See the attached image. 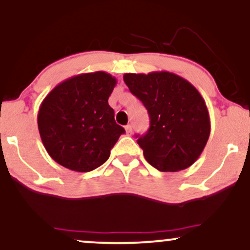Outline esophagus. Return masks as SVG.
Listing matches in <instances>:
<instances>
[{
  "label": "esophagus",
  "mask_w": 250,
  "mask_h": 250,
  "mask_svg": "<svg viewBox=\"0 0 250 250\" xmlns=\"http://www.w3.org/2000/svg\"><path fill=\"white\" fill-rule=\"evenodd\" d=\"M125 131H127V134H128V135H130V134H131V131H133V127H131L130 125H125Z\"/></svg>",
  "instance_id": "1"
}]
</instances>
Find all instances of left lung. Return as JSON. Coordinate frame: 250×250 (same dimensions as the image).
<instances>
[{
	"label": "left lung",
	"instance_id": "8db88e82",
	"mask_svg": "<svg viewBox=\"0 0 250 250\" xmlns=\"http://www.w3.org/2000/svg\"><path fill=\"white\" fill-rule=\"evenodd\" d=\"M129 90L147 108L150 127L139 137L146 160L160 171H179L199 159L210 134L205 100L176 74H125Z\"/></svg>",
	"mask_w": 250,
	"mask_h": 250
}]
</instances>
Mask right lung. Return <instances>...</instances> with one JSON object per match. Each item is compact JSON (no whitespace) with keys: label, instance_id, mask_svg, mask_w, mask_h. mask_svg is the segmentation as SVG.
<instances>
[{"label":"right lung","instance_id":"add662e5","mask_svg":"<svg viewBox=\"0 0 250 250\" xmlns=\"http://www.w3.org/2000/svg\"><path fill=\"white\" fill-rule=\"evenodd\" d=\"M116 79L104 71L73 76L57 84L39 109L37 125L54 161L85 173L103 165L125 129L108 99Z\"/></svg>","mask_w":250,"mask_h":250}]
</instances>
